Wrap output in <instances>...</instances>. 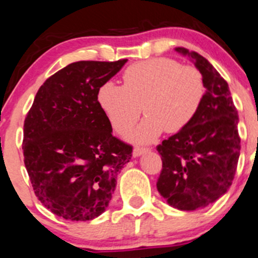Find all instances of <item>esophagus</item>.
I'll use <instances>...</instances> for the list:
<instances>
[{
  "label": "esophagus",
  "instance_id": "obj_1",
  "mask_svg": "<svg viewBox=\"0 0 258 258\" xmlns=\"http://www.w3.org/2000/svg\"><path fill=\"white\" fill-rule=\"evenodd\" d=\"M150 151L148 148H142V147H135L134 151H132V156L135 157V158H137V157L142 156V154L147 153V152Z\"/></svg>",
  "mask_w": 258,
  "mask_h": 258
}]
</instances>
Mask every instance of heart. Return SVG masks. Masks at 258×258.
Wrapping results in <instances>:
<instances>
[{
  "label": "heart",
  "instance_id": "obj_1",
  "mask_svg": "<svg viewBox=\"0 0 258 258\" xmlns=\"http://www.w3.org/2000/svg\"><path fill=\"white\" fill-rule=\"evenodd\" d=\"M204 95V80L197 68L174 59L154 58L130 65L123 73V85L102 84L97 102L117 132L134 126L145 107L147 116L127 138L151 143L165 130L185 128L202 106Z\"/></svg>",
  "mask_w": 258,
  "mask_h": 258
}]
</instances>
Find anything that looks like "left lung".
<instances>
[{"label": "left lung", "mask_w": 258, "mask_h": 258, "mask_svg": "<svg viewBox=\"0 0 258 258\" xmlns=\"http://www.w3.org/2000/svg\"><path fill=\"white\" fill-rule=\"evenodd\" d=\"M175 51L189 56L207 90L193 121L157 147L163 163L157 189L170 207L191 211L216 202L231 186L241 150L238 116L215 68L195 51Z\"/></svg>", "instance_id": "left-lung-1"}]
</instances>
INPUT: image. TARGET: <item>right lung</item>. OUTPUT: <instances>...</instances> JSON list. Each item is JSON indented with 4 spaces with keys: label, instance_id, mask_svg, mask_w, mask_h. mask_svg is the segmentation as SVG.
<instances>
[{
    "label": "right lung",
    "instance_id": "obj_1",
    "mask_svg": "<svg viewBox=\"0 0 258 258\" xmlns=\"http://www.w3.org/2000/svg\"><path fill=\"white\" fill-rule=\"evenodd\" d=\"M126 61L67 65L40 86L24 120V165L34 193L65 220L101 215L132 157L97 102L100 86Z\"/></svg>",
    "mask_w": 258,
    "mask_h": 258
}]
</instances>
